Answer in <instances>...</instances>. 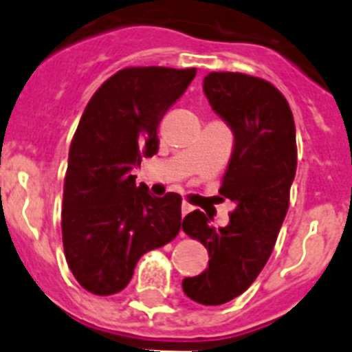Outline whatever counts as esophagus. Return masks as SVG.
Instances as JSON below:
<instances>
[{"instance_id": "obj_1", "label": "esophagus", "mask_w": 352, "mask_h": 352, "mask_svg": "<svg viewBox=\"0 0 352 352\" xmlns=\"http://www.w3.org/2000/svg\"><path fill=\"white\" fill-rule=\"evenodd\" d=\"M189 212H192V206L189 203H182V217H186Z\"/></svg>"}]
</instances>
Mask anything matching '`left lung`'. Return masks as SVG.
Returning a JSON list of instances; mask_svg holds the SVG:
<instances>
[{
  "instance_id": "1",
  "label": "left lung",
  "mask_w": 352,
  "mask_h": 352,
  "mask_svg": "<svg viewBox=\"0 0 352 352\" xmlns=\"http://www.w3.org/2000/svg\"><path fill=\"white\" fill-rule=\"evenodd\" d=\"M203 91L234 135L221 195L236 205L226 228L195 210L184 232L208 250V267L184 278V294L203 305L241 295L264 269L285 221L297 170L295 123L287 98L271 83L241 72H210Z\"/></svg>"
}]
</instances>
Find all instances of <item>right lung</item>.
<instances>
[{
    "label": "right lung",
    "mask_w": 352,
    "mask_h": 352,
    "mask_svg": "<svg viewBox=\"0 0 352 352\" xmlns=\"http://www.w3.org/2000/svg\"><path fill=\"white\" fill-rule=\"evenodd\" d=\"M196 69L128 67L90 98L69 149L62 241L85 290L113 295L130 283L146 252L180 231V198H157L131 170L160 147L157 126Z\"/></svg>",
    "instance_id": "1"
}]
</instances>
